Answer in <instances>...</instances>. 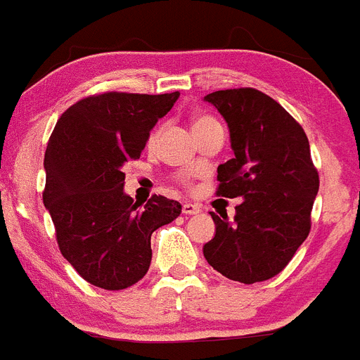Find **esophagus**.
Masks as SVG:
<instances>
[{
	"instance_id": "obj_1",
	"label": "esophagus",
	"mask_w": 360,
	"mask_h": 360,
	"mask_svg": "<svg viewBox=\"0 0 360 360\" xmlns=\"http://www.w3.org/2000/svg\"><path fill=\"white\" fill-rule=\"evenodd\" d=\"M183 213L184 214H199L200 213V206H199V204L186 202V204H183Z\"/></svg>"
}]
</instances>
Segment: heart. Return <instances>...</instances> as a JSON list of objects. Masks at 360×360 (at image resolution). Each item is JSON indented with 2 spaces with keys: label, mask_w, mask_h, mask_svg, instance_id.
<instances>
[{
  "label": "heart",
  "mask_w": 360,
  "mask_h": 360,
  "mask_svg": "<svg viewBox=\"0 0 360 360\" xmlns=\"http://www.w3.org/2000/svg\"><path fill=\"white\" fill-rule=\"evenodd\" d=\"M207 122H213V119H207V117H200V119H197L195 122H193V127L202 126V124H207Z\"/></svg>",
  "instance_id": "obj_1"
}]
</instances>
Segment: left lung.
Wrapping results in <instances>:
<instances>
[{
    "mask_svg": "<svg viewBox=\"0 0 360 360\" xmlns=\"http://www.w3.org/2000/svg\"><path fill=\"white\" fill-rule=\"evenodd\" d=\"M229 127L234 158L218 165V195L240 197L233 220L211 213L207 263L231 281L254 284L281 274L311 231L320 177L300 124L256 89L204 97Z\"/></svg>",
    "mask_w": 360,
    "mask_h": 360,
    "instance_id": "8db88e82",
    "label": "left lung"
}]
</instances>
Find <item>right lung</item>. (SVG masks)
I'll return each mask as SVG.
<instances>
[{"label":"right lung","instance_id":"add662e5","mask_svg":"<svg viewBox=\"0 0 360 360\" xmlns=\"http://www.w3.org/2000/svg\"><path fill=\"white\" fill-rule=\"evenodd\" d=\"M179 92H108L78 101L62 113L48 142L44 206L62 256L86 282L117 291L150 266V234L181 214V204L153 195L133 202L122 167L139 160L158 119Z\"/></svg>","mask_w":360,"mask_h":360}]
</instances>
